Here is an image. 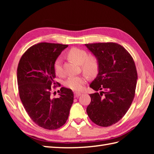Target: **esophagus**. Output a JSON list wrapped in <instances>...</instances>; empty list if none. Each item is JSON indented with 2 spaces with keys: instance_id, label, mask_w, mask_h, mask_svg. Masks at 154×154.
I'll use <instances>...</instances> for the list:
<instances>
[{
  "instance_id": "obj_1",
  "label": "esophagus",
  "mask_w": 154,
  "mask_h": 154,
  "mask_svg": "<svg viewBox=\"0 0 154 154\" xmlns=\"http://www.w3.org/2000/svg\"><path fill=\"white\" fill-rule=\"evenodd\" d=\"M74 94H75V97H78L81 95V93L79 92H75Z\"/></svg>"
}]
</instances>
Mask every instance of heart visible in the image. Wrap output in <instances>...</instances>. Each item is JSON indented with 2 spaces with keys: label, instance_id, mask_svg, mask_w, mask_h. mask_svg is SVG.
Returning <instances> with one entry per match:
<instances>
[{
  "label": "heart",
  "instance_id": "obj_1",
  "mask_svg": "<svg viewBox=\"0 0 154 154\" xmlns=\"http://www.w3.org/2000/svg\"><path fill=\"white\" fill-rule=\"evenodd\" d=\"M68 57L78 64H81V68L85 73L89 77H94L99 69V60L94 55H88L87 51L78 48H73L68 51ZM54 70L57 75H62L63 69L60 58H57L54 63ZM86 75L70 77L66 80L65 85L73 91H80L87 83Z\"/></svg>",
  "mask_w": 154,
  "mask_h": 154
}]
</instances>
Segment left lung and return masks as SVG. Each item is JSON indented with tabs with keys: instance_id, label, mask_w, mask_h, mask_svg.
Segmentation results:
<instances>
[{
	"instance_id": "obj_1",
	"label": "left lung",
	"mask_w": 154,
	"mask_h": 154,
	"mask_svg": "<svg viewBox=\"0 0 154 154\" xmlns=\"http://www.w3.org/2000/svg\"><path fill=\"white\" fill-rule=\"evenodd\" d=\"M85 46L99 63V73L90 85L97 92L89 94L91 101L87 113L97 125L112 126L125 115L134 98L138 79L134 61L116 43L87 44Z\"/></svg>"
}]
</instances>
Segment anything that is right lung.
Returning <instances> with one entry per match:
<instances>
[{"label": "right lung", "instance_id": "add662e5", "mask_svg": "<svg viewBox=\"0 0 154 154\" xmlns=\"http://www.w3.org/2000/svg\"><path fill=\"white\" fill-rule=\"evenodd\" d=\"M67 46L46 42L34 45L22 55L18 65L17 83L23 106L30 119L44 129L64 125L73 103V91L65 87L59 91V98L51 97V87H55L54 63Z\"/></svg>", "mask_w": 154, "mask_h": 154}]
</instances>
